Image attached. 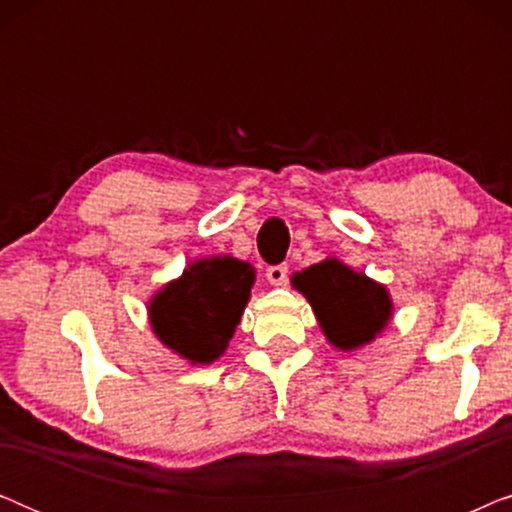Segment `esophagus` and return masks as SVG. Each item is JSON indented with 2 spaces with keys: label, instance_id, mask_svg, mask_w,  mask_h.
<instances>
[{
  "label": "esophagus",
  "instance_id": "obj_1",
  "mask_svg": "<svg viewBox=\"0 0 512 512\" xmlns=\"http://www.w3.org/2000/svg\"><path fill=\"white\" fill-rule=\"evenodd\" d=\"M265 277L272 286H284L289 282V268L286 265H272V268L265 270Z\"/></svg>",
  "mask_w": 512,
  "mask_h": 512
}]
</instances>
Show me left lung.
<instances>
[{
    "label": "left lung",
    "instance_id": "obj_1",
    "mask_svg": "<svg viewBox=\"0 0 512 512\" xmlns=\"http://www.w3.org/2000/svg\"><path fill=\"white\" fill-rule=\"evenodd\" d=\"M291 286L312 305L321 333L340 352H356L375 342L394 319L387 286L335 256L293 272Z\"/></svg>",
    "mask_w": 512,
    "mask_h": 512
}]
</instances>
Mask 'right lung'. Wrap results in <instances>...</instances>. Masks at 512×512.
I'll return each instance as SVG.
<instances>
[{"label": "right lung", "instance_id": "obj_1", "mask_svg": "<svg viewBox=\"0 0 512 512\" xmlns=\"http://www.w3.org/2000/svg\"><path fill=\"white\" fill-rule=\"evenodd\" d=\"M254 282V268L240 258H195L149 298L151 331L191 366H209L226 354Z\"/></svg>", "mask_w": 512, "mask_h": 512}]
</instances>
